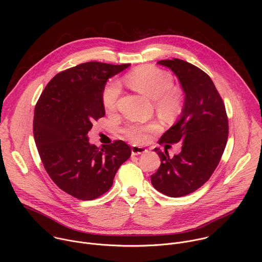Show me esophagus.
<instances>
[{
  "label": "esophagus",
  "instance_id": "34e87169",
  "mask_svg": "<svg viewBox=\"0 0 262 262\" xmlns=\"http://www.w3.org/2000/svg\"><path fill=\"white\" fill-rule=\"evenodd\" d=\"M146 151H147V149H145L144 147H141V146L134 145V146L132 147V155H133V156H139V155L145 154Z\"/></svg>",
  "mask_w": 262,
  "mask_h": 262
}]
</instances>
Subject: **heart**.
Wrapping results in <instances>:
<instances>
[{
  "label": "heart",
  "mask_w": 262,
  "mask_h": 262,
  "mask_svg": "<svg viewBox=\"0 0 262 262\" xmlns=\"http://www.w3.org/2000/svg\"><path fill=\"white\" fill-rule=\"evenodd\" d=\"M126 83L137 92L155 100L156 107L165 117H175L182 107V93L173 86V78L170 73L156 66L143 65L130 71L125 77ZM121 87L117 81L108 82L102 90L101 101L107 112L117 106ZM158 123L129 124L124 128L125 136L133 142L141 144L149 139L150 134L158 132Z\"/></svg>",
  "instance_id": "heart-1"
}]
</instances>
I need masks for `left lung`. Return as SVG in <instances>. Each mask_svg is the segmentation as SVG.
Here are the masks:
<instances>
[{
	"mask_svg": "<svg viewBox=\"0 0 262 262\" xmlns=\"http://www.w3.org/2000/svg\"><path fill=\"white\" fill-rule=\"evenodd\" d=\"M158 64L173 71L184 93L178 120L160 142H180L182 146L180 154L172 159L167 151L155 148L161 166L151 175V183L164 195L177 198L195 192L215 170L226 147L228 119L225 105L204 71L180 59Z\"/></svg>",
	"mask_w": 262,
	"mask_h": 262,
	"instance_id": "left-lung-1",
	"label": "left lung"
}]
</instances>
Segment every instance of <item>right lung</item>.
Wrapping results in <instances>:
<instances>
[{
  "mask_svg": "<svg viewBox=\"0 0 262 262\" xmlns=\"http://www.w3.org/2000/svg\"><path fill=\"white\" fill-rule=\"evenodd\" d=\"M129 66L87 62L71 67L54 77L37 101L33 134L40 159L52 180L74 198L93 200L108 191L132 155L121 140L98 148L88 138L93 121L105 114L106 82Z\"/></svg>",
  "mask_w": 262,
  "mask_h": 262,
  "instance_id": "right-lung-1",
  "label": "right lung"
}]
</instances>
